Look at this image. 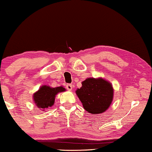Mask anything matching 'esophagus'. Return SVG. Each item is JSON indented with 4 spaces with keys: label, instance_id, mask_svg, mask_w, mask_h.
<instances>
[{
    "label": "esophagus",
    "instance_id": "esophagus-1",
    "mask_svg": "<svg viewBox=\"0 0 152 152\" xmlns=\"http://www.w3.org/2000/svg\"><path fill=\"white\" fill-rule=\"evenodd\" d=\"M66 89H67V90H69V91H71V90H72L73 86H72V84H67V85L66 86Z\"/></svg>",
    "mask_w": 152,
    "mask_h": 152
}]
</instances>
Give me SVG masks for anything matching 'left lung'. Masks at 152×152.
<instances>
[{"instance_id":"1","label":"left lung","mask_w":152,"mask_h":152,"mask_svg":"<svg viewBox=\"0 0 152 152\" xmlns=\"http://www.w3.org/2000/svg\"><path fill=\"white\" fill-rule=\"evenodd\" d=\"M76 94L85 110L92 114L106 111L114 99V88L108 80L99 77L88 78L82 82Z\"/></svg>"}]
</instances>
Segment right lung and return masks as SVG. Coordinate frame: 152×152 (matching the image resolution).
<instances>
[{
    "label": "right lung",
    "instance_id": "right-lung-1",
    "mask_svg": "<svg viewBox=\"0 0 152 152\" xmlns=\"http://www.w3.org/2000/svg\"><path fill=\"white\" fill-rule=\"evenodd\" d=\"M66 91L63 86L52 88L47 85H43L33 95V100L36 106L43 111L46 109L53 106L55 97L59 93Z\"/></svg>",
    "mask_w": 152,
    "mask_h": 152
}]
</instances>
